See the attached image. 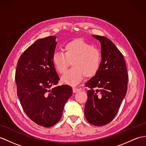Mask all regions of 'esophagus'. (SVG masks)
<instances>
[{"instance_id": "34e87169", "label": "esophagus", "mask_w": 146, "mask_h": 146, "mask_svg": "<svg viewBox=\"0 0 146 146\" xmlns=\"http://www.w3.org/2000/svg\"><path fill=\"white\" fill-rule=\"evenodd\" d=\"M72 89H73L74 93H77V92H79L80 90V88H77L76 87H73Z\"/></svg>"}]
</instances>
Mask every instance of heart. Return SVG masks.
I'll use <instances>...</instances> for the list:
<instances>
[{
    "label": "heart",
    "instance_id": "obj_1",
    "mask_svg": "<svg viewBox=\"0 0 146 146\" xmlns=\"http://www.w3.org/2000/svg\"><path fill=\"white\" fill-rule=\"evenodd\" d=\"M64 51L55 52L52 57V62L56 70L62 74L65 72L69 61L73 68L67 70L61 77L62 83L76 85L82 79L94 76L100 69L102 56L97 48L85 41H71L64 46Z\"/></svg>",
    "mask_w": 146,
    "mask_h": 146
}]
</instances>
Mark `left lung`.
<instances>
[{"label": "left lung", "mask_w": 146, "mask_h": 146, "mask_svg": "<svg viewBox=\"0 0 146 146\" xmlns=\"http://www.w3.org/2000/svg\"><path fill=\"white\" fill-rule=\"evenodd\" d=\"M92 36L100 42L102 58L98 72L85 84L90 90L84 113L88 123L102 126L118 113L127 92L128 76L124 57L114 43L105 36Z\"/></svg>", "instance_id": "1"}]
</instances>
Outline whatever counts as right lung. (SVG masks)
Masks as SVG:
<instances>
[{
	"instance_id": "right-lung-1",
	"label": "right lung",
	"mask_w": 146,
	"mask_h": 146,
	"mask_svg": "<svg viewBox=\"0 0 146 146\" xmlns=\"http://www.w3.org/2000/svg\"><path fill=\"white\" fill-rule=\"evenodd\" d=\"M50 36L36 40L20 57L15 72L17 95L29 118L38 125L51 127L61 119L72 94L69 85L59 80L52 62L57 42Z\"/></svg>"
}]
</instances>
